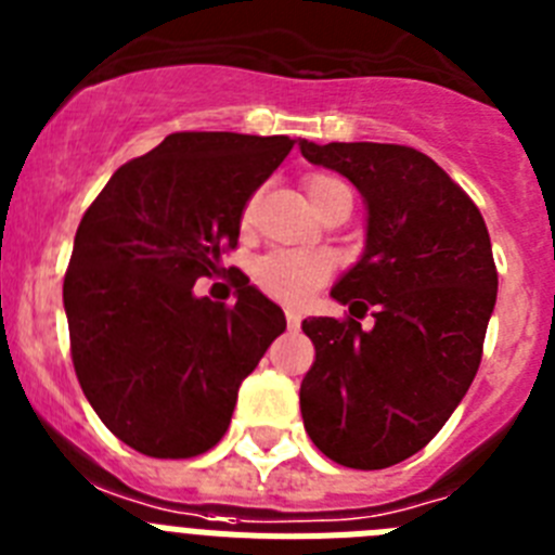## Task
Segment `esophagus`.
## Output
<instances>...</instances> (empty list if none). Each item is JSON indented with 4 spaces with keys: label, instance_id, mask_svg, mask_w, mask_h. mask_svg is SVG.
I'll use <instances>...</instances> for the list:
<instances>
[{
    "label": "esophagus",
    "instance_id": "obj_1",
    "mask_svg": "<svg viewBox=\"0 0 555 555\" xmlns=\"http://www.w3.org/2000/svg\"><path fill=\"white\" fill-rule=\"evenodd\" d=\"M300 322H302L300 313L294 311V308H286V325L292 327V331H297V327H300Z\"/></svg>",
    "mask_w": 555,
    "mask_h": 555
}]
</instances>
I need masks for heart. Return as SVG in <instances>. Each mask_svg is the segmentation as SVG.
<instances>
[{
  "label": "heart",
  "instance_id": "1",
  "mask_svg": "<svg viewBox=\"0 0 555 555\" xmlns=\"http://www.w3.org/2000/svg\"><path fill=\"white\" fill-rule=\"evenodd\" d=\"M306 194L317 210L325 208L336 194L350 191L345 180L333 175H308ZM352 194V191H350ZM253 219V203H247L242 222L249 224ZM333 258L325 249H272V253L255 258L253 281L267 297L286 306H302L322 283L331 278Z\"/></svg>",
  "mask_w": 555,
  "mask_h": 555
}]
</instances>
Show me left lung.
Segmentation results:
<instances>
[{
    "instance_id": "8db88e82",
    "label": "left lung",
    "mask_w": 555,
    "mask_h": 555,
    "mask_svg": "<svg viewBox=\"0 0 555 555\" xmlns=\"http://www.w3.org/2000/svg\"><path fill=\"white\" fill-rule=\"evenodd\" d=\"M311 164L345 175L366 199V249L333 300L376 325L313 317L300 409L311 442L352 469L420 453L467 395L498 300L492 242L478 205L414 146L311 144Z\"/></svg>"
}]
</instances>
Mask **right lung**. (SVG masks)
<instances>
[{
  "instance_id": "1",
  "label": "right lung",
  "mask_w": 555,
  "mask_h": 555,
  "mask_svg": "<svg viewBox=\"0 0 555 555\" xmlns=\"http://www.w3.org/2000/svg\"><path fill=\"white\" fill-rule=\"evenodd\" d=\"M288 135L171 132L113 171L88 205L63 278L77 380L113 436L152 459H191L224 436L244 377L286 317L242 269L235 302L194 294L238 244L255 189ZM228 269V272H230Z\"/></svg>"
}]
</instances>
